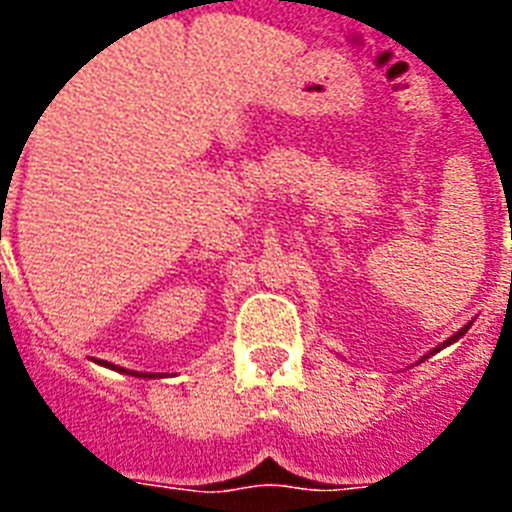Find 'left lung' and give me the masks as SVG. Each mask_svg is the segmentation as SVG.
Listing matches in <instances>:
<instances>
[{"mask_svg": "<svg viewBox=\"0 0 512 512\" xmlns=\"http://www.w3.org/2000/svg\"><path fill=\"white\" fill-rule=\"evenodd\" d=\"M468 329H470V324H468V327H462L460 332H457V335H452V337H449V340H446V342H441V345H438V348H433V350H430L428 356H433V353H438V350H441V348H446V345H452V342H457V340H460V337L465 335V332H468ZM428 356H425V358H428ZM425 358H422V361H425Z\"/></svg>", "mask_w": 512, "mask_h": 512, "instance_id": "1", "label": "left lung"}]
</instances>
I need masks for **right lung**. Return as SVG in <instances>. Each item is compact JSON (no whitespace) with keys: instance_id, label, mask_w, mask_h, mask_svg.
Wrapping results in <instances>:
<instances>
[{"instance_id":"right-lung-1","label":"right lung","mask_w":512,"mask_h":512,"mask_svg":"<svg viewBox=\"0 0 512 512\" xmlns=\"http://www.w3.org/2000/svg\"><path fill=\"white\" fill-rule=\"evenodd\" d=\"M103 366H111V369H116V372H122V374H132V377H159V374H148V372H132V369H122V366H114V364H103Z\"/></svg>"}]
</instances>
